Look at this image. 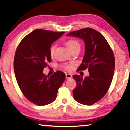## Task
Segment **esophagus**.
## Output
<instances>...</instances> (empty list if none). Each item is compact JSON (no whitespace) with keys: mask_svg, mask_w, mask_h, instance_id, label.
Listing matches in <instances>:
<instances>
[{"mask_svg":"<svg viewBox=\"0 0 130 130\" xmlns=\"http://www.w3.org/2000/svg\"><path fill=\"white\" fill-rule=\"evenodd\" d=\"M72 77V74H66V78H67V79H70Z\"/></svg>","mask_w":130,"mask_h":130,"instance_id":"34e87169","label":"esophagus"}]
</instances>
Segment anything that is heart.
<instances>
[{
    "instance_id": "b5f03b06",
    "label": "heart",
    "mask_w": 130,
    "mask_h": 130,
    "mask_svg": "<svg viewBox=\"0 0 130 130\" xmlns=\"http://www.w3.org/2000/svg\"><path fill=\"white\" fill-rule=\"evenodd\" d=\"M66 45H67V47L70 50V52L75 49H80V44L79 43V42L76 40V39H70V40H68L66 42ZM56 47V45H53L50 48V55L52 57H54V56ZM63 67H64L65 69L68 70H70L72 69V66L71 65L66 64L63 66Z\"/></svg>"
}]
</instances>
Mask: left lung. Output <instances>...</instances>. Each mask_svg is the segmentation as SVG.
<instances>
[{
  "label": "left lung",
  "instance_id": "left-lung-1",
  "mask_svg": "<svg viewBox=\"0 0 130 130\" xmlns=\"http://www.w3.org/2000/svg\"><path fill=\"white\" fill-rule=\"evenodd\" d=\"M85 42V54L77 71L88 69L89 76L84 79L77 74L73 76L76 87L73 90L74 100L80 104L90 105L105 96L112 81L115 70V57L104 37L98 31L87 27L70 32Z\"/></svg>",
  "mask_w": 130,
  "mask_h": 130
}]
</instances>
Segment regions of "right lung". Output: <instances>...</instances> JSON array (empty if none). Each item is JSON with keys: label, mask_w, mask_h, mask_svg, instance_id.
<instances>
[{"label": "right lung", "mask_w": 130, "mask_h": 130, "mask_svg": "<svg viewBox=\"0 0 130 130\" xmlns=\"http://www.w3.org/2000/svg\"><path fill=\"white\" fill-rule=\"evenodd\" d=\"M64 32L35 30L24 37L16 50L14 68L17 83L26 98L37 105L53 102L64 82L65 74L60 70L50 76L43 73L52 61V44Z\"/></svg>", "instance_id": "right-lung-1"}]
</instances>
